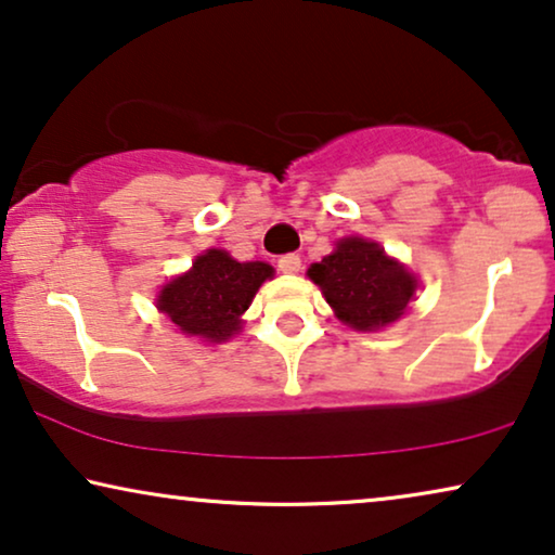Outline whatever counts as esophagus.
<instances>
[{
    "instance_id": "esophagus-1",
    "label": "esophagus",
    "mask_w": 555,
    "mask_h": 555,
    "mask_svg": "<svg viewBox=\"0 0 555 555\" xmlns=\"http://www.w3.org/2000/svg\"><path fill=\"white\" fill-rule=\"evenodd\" d=\"M278 270H280V272H287V275H293V272L300 270V257L295 255V253L283 255V257H280V260H278Z\"/></svg>"
}]
</instances>
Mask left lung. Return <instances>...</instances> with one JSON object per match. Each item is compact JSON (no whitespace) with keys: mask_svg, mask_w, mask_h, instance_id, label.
Wrapping results in <instances>:
<instances>
[{"mask_svg":"<svg viewBox=\"0 0 555 555\" xmlns=\"http://www.w3.org/2000/svg\"><path fill=\"white\" fill-rule=\"evenodd\" d=\"M308 275L340 321L356 331L393 323L416 291V280L386 257L384 247L361 237L340 240L336 253L310 264Z\"/></svg>","mask_w":555,"mask_h":555,"instance_id":"1","label":"left lung"}]
</instances>
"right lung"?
Here are the masks:
<instances>
[{"label":"right lung","instance_id":"right-lung-1","mask_svg":"<svg viewBox=\"0 0 555 555\" xmlns=\"http://www.w3.org/2000/svg\"><path fill=\"white\" fill-rule=\"evenodd\" d=\"M268 278L270 264L237 262L224 249H209L196 257L186 275L164 287L158 310L189 336L227 340L240 328V315Z\"/></svg>","mask_w":555,"mask_h":555}]
</instances>
